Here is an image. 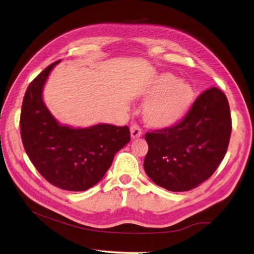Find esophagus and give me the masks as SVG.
Segmentation results:
<instances>
[{
	"label": "esophagus",
	"instance_id": "esophagus-1",
	"mask_svg": "<svg viewBox=\"0 0 254 254\" xmlns=\"http://www.w3.org/2000/svg\"><path fill=\"white\" fill-rule=\"evenodd\" d=\"M130 131H131V137L133 139L138 138L139 136L142 135V130H141V127L137 126V124H133V126L130 128Z\"/></svg>",
	"mask_w": 254,
	"mask_h": 254
}]
</instances>
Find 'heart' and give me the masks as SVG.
Instances as JSON below:
<instances>
[{
	"label": "heart",
	"mask_w": 254,
	"mask_h": 254,
	"mask_svg": "<svg viewBox=\"0 0 254 254\" xmlns=\"http://www.w3.org/2000/svg\"><path fill=\"white\" fill-rule=\"evenodd\" d=\"M148 101L144 107V120L150 127L164 130L177 126L195 101L193 86L170 73L156 76L143 93Z\"/></svg>",
	"instance_id": "b5f03b06"
}]
</instances>
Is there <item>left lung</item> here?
<instances>
[{
	"label": "left lung",
	"mask_w": 254,
	"mask_h": 254,
	"mask_svg": "<svg viewBox=\"0 0 254 254\" xmlns=\"http://www.w3.org/2000/svg\"><path fill=\"white\" fill-rule=\"evenodd\" d=\"M230 133L227 97L216 87L205 90L177 126L146 133L145 172L156 185L172 192L196 188L224 159Z\"/></svg>",
	"instance_id": "1"
}]
</instances>
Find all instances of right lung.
Here are the masks:
<instances>
[{
	"instance_id": "add662e5",
	"label": "right lung",
	"mask_w": 254,
	"mask_h": 254,
	"mask_svg": "<svg viewBox=\"0 0 254 254\" xmlns=\"http://www.w3.org/2000/svg\"><path fill=\"white\" fill-rule=\"evenodd\" d=\"M59 62L45 68L26 90L19 122L21 141L48 182L62 190L85 191L102 179L117 152L130 142V130L111 124L75 128L59 123L42 99L46 80Z\"/></svg>"
}]
</instances>
